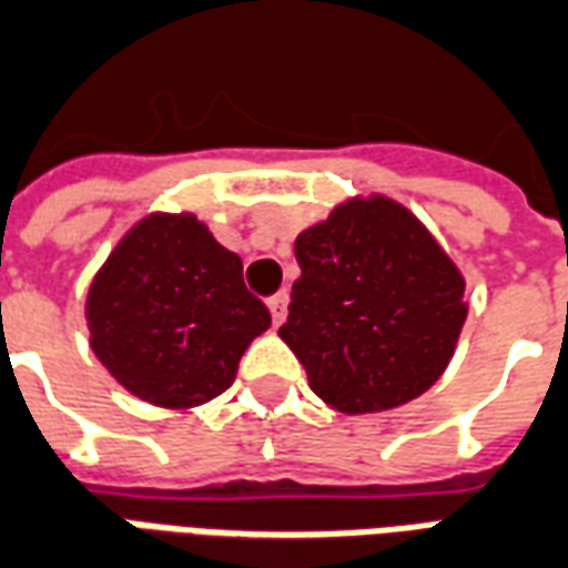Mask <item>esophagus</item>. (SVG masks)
I'll list each match as a JSON object with an SVG mask.
<instances>
[{
    "label": "esophagus",
    "instance_id": "1",
    "mask_svg": "<svg viewBox=\"0 0 568 568\" xmlns=\"http://www.w3.org/2000/svg\"><path fill=\"white\" fill-rule=\"evenodd\" d=\"M267 307H271L273 325H283L285 313H288V295H285V292H280V295H273L271 301H267Z\"/></svg>",
    "mask_w": 568,
    "mask_h": 568
}]
</instances>
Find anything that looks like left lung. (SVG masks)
<instances>
[{
	"mask_svg": "<svg viewBox=\"0 0 568 568\" xmlns=\"http://www.w3.org/2000/svg\"><path fill=\"white\" fill-rule=\"evenodd\" d=\"M295 255L280 337L325 405L381 414L435 386L468 316L465 276L405 203L341 200L297 234Z\"/></svg>",
	"mask_w": 568,
	"mask_h": 568,
	"instance_id": "1",
	"label": "left lung"
}]
</instances>
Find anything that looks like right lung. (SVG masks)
Returning a JSON list of instances; mask_svg holds the SVG:
<instances>
[{"label":"right lung","instance_id":"add662e5","mask_svg":"<svg viewBox=\"0 0 568 568\" xmlns=\"http://www.w3.org/2000/svg\"><path fill=\"white\" fill-rule=\"evenodd\" d=\"M93 356L140 402L187 410L222 395L271 313L243 261L194 212H149L97 271L84 301Z\"/></svg>","mask_w":568,"mask_h":568}]
</instances>
